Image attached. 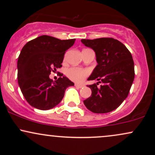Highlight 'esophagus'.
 I'll return each mask as SVG.
<instances>
[{
    "label": "esophagus",
    "mask_w": 155,
    "mask_h": 155,
    "mask_svg": "<svg viewBox=\"0 0 155 155\" xmlns=\"http://www.w3.org/2000/svg\"><path fill=\"white\" fill-rule=\"evenodd\" d=\"M75 87L77 88H82L84 87L83 84H75Z\"/></svg>",
    "instance_id": "obj_1"
}]
</instances>
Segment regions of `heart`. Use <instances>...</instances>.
<instances>
[{"label":"heart","mask_w":155,"mask_h":155,"mask_svg":"<svg viewBox=\"0 0 155 155\" xmlns=\"http://www.w3.org/2000/svg\"><path fill=\"white\" fill-rule=\"evenodd\" d=\"M90 74L87 69L78 67H72L67 70L66 75L71 80L76 82H81Z\"/></svg>","instance_id":"obj_1"}]
</instances>
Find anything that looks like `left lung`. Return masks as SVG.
Here are the masks:
<instances>
[{
    "label": "left lung",
    "instance_id": "left-lung-1",
    "mask_svg": "<svg viewBox=\"0 0 155 155\" xmlns=\"http://www.w3.org/2000/svg\"><path fill=\"white\" fill-rule=\"evenodd\" d=\"M81 42L95 51L97 63L88 80L103 83L99 88L97 83L89 85L92 95L84 104L93 113L114 111L127 97L134 80L132 54L123 44L113 38L81 39Z\"/></svg>",
    "mask_w": 155,
    "mask_h": 155
}]
</instances>
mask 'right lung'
I'll list each match as a JSON object with an SVG mask.
<instances>
[{"mask_svg": "<svg viewBox=\"0 0 155 155\" xmlns=\"http://www.w3.org/2000/svg\"><path fill=\"white\" fill-rule=\"evenodd\" d=\"M75 41L41 35L23 47L17 61V79L22 95L33 107L54 108L63 98L66 88L74 85L63 74L54 81L49 75L62 67L65 51Z\"/></svg>", "mask_w": 155, "mask_h": 155, "instance_id": "obj_1", "label": "right lung"}]
</instances>
